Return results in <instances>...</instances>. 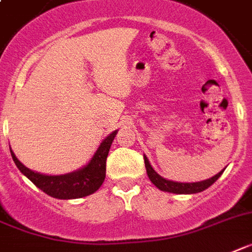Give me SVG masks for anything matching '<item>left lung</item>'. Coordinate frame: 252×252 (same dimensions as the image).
Segmentation results:
<instances>
[{"label": "left lung", "mask_w": 252, "mask_h": 252, "mask_svg": "<svg viewBox=\"0 0 252 252\" xmlns=\"http://www.w3.org/2000/svg\"><path fill=\"white\" fill-rule=\"evenodd\" d=\"M144 163L145 168H147V174H148V178L151 179V182L155 184L156 187L161 190H165V192L170 193H176V194H190V193H198L202 192L205 189L209 188L210 186H213L214 183L220 178V175L223 174V171H220L219 174H216L215 176H213L211 179H207V180H203V182L198 183H176L171 182V180H166L162 176H159L157 172L153 170V167L149 163L148 158L144 156Z\"/></svg>", "instance_id": "left-lung-1"}]
</instances>
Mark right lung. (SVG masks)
Instances as JSON below:
<instances>
[{
    "label": "right lung",
    "instance_id": "add662e5",
    "mask_svg": "<svg viewBox=\"0 0 252 252\" xmlns=\"http://www.w3.org/2000/svg\"><path fill=\"white\" fill-rule=\"evenodd\" d=\"M116 135H117V131H113L101 141L96 153L94 155L91 161L85 167L78 171L65 174V175L49 176L32 171L16 158L11 149L10 152H11L12 159L19 170L46 194L59 199L81 198V197H86L96 192L103 184L104 179H105V165H107L108 153H109L112 141Z\"/></svg>",
    "mask_w": 252,
    "mask_h": 252
}]
</instances>
